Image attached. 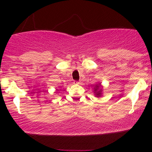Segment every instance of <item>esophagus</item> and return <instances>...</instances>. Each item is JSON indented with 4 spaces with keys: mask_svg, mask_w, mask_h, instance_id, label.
Wrapping results in <instances>:
<instances>
[{
    "mask_svg": "<svg viewBox=\"0 0 152 152\" xmlns=\"http://www.w3.org/2000/svg\"><path fill=\"white\" fill-rule=\"evenodd\" d=\"M74 84H76V85H79V84H80V82H77V81H74V82H73Z\"/></svg>",
    "mask_w": 152,
    "mask_h": 152,
    "instance_id": "esophagus-1",
    "label": "esophagus"
}]
</instances>
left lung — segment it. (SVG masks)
<instances>
[{
  "label": "left lung",
  "mask_w": 152,
  "mask_h": 152,
  "mask_svg": "<svg viewBox=\"0 0 152 152\" xmlns=\"http://www.w3.org/2000/svg\"><path fill=\"white\" fill-rule=\"evenodd\" d=\"M99 88L100 89H99ZM94 93L97 97L101 96V95H102V89H101L100 84H99V85H96V87H94Z\"/></svg>",
  "instance_id": "left-lung-1"
}]
</instances>
